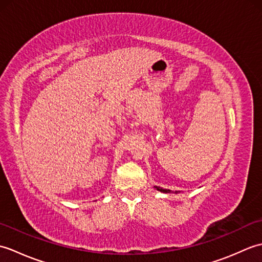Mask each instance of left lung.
Masks as SVG:
<instances>
[{
    "instance_id": "obj_1",
    "label": "left lung",
    "mask_w": 262,
    "mask_h": 262,
    "mask_svg": "<svg viewBox=\"0 0 262 262\" xmlns=\"http://www.w3.org/2000/svg\"><path fill=\"white\" fill-rule=\"evenodd\" d=\"M155 188H157L159 191L164 192V193H171L172 192V190H170V189H163V188H160V187H155ZM176 193H177V191H176Z\"/></svg>"
}]
</instances>
